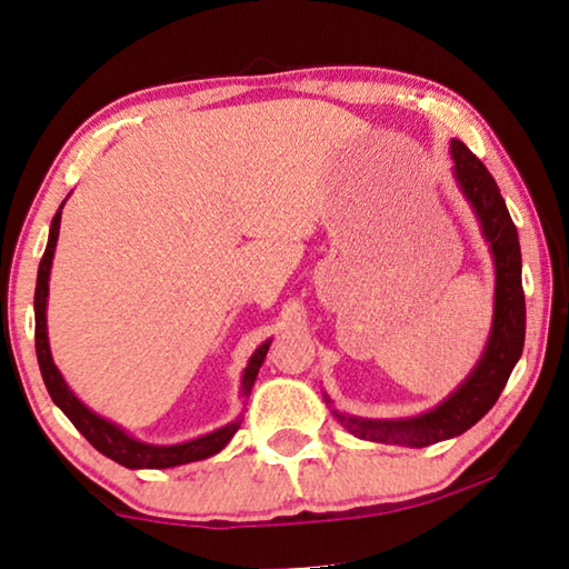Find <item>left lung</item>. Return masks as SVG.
<instances>
[{
  "instance_id": "obj_1",
  "label": "left lung",
  "mask_w": 569,
  "mask_h": 569,
  "mask_svg": "<svg viewBox=\"0 0 569 569\" xmlns=\"http://www.w3.org/2000/svg\"><path fill=\"white\" fill-rule=\"evenodd\" d=\"M455 176L460 189L470 199L475 214L480 219L482 234L490 242L496 260V311L493 332L482 352L478 368L457 391L439 403L435 411L421 413L417 419L398 421H370L337 413L350 435L370 442L406 445V447H429L442 439L457 437L478 423L493 409L498 396L508 383V376L521 358L523 337H527V301H523L521 286V248L519 232L506 201L498 191V183L488 168L472 156L470 148L460 140H452Z\"/></svg>"
}]
</instances>
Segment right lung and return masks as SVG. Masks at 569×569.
I'll list each match as a JSON object with an SVG mask.
<instances>
[{
  "mask_svg": "<svg viewBox=\"0 0 569 569\" xmlns=\"http://www.w3.org/2000/svg\"><path fill=\"white\" fill-rule=\"evenodd\" d=\"M63 209V203H61ZM61 209L53 217V224H50V237H48V248L42 252L40 268H38V283H36V352H38V366L42 372V380H46V388L53 403L61 409L76 429L81 431L83 437L94 445L101 455H107L109 460L124 465V468H176V465L183 462H197L203 460V457L217 455L227 442H230L232 435L240 429V421L227 423V427L211 431L207 437L191 439V442L183 445H171V447H156V445H146L138 442V439L127 437L120 427L109 423L107 419L91 413L87 406H83L79 398L71 393V388L66 386V380L58 372L53 358H50V347H48V329H46V301H48V276H50V266H53V252H56V242H58V230H61ZM270 342L260 345L256 355H252L248 368H244L242 376V393L248 396L252 391V383H256V376L266 360Z\"/></svg>",
  "mask_w": 569,
  "mask_h": 569,
  "instance_id": "1",
  "label": "right lung"
}]
</instances>
